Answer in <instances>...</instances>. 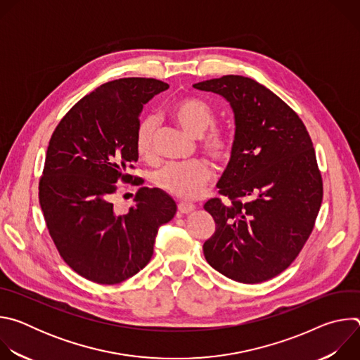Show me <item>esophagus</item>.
I'll return each mask as SVG.
<instances>
[{"label": "esophagus", "instance_id": "1", "mask_svg": "<svg viewBox=\"0 0 360 360\" xmlns=\"http://www.w3.org/2000/svg\"><path fill=\"white\" fill-rule=\"evenodd\" d=\"M195 210H196V207H195L193 203H191V202H181V203H178V211L181 214H191Z\"/></svg>", "mask_w": 360, "mask_h": 360}]
</instances>
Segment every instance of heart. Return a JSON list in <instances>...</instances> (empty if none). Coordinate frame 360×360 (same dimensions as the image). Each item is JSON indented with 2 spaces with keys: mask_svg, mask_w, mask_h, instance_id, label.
<instances>
[{
  "mask_svg": "<svg viewBox=\"0 0 360 360\" xmlns=\"http://www.w3.org/2000/svg\"><path fill=\"white\" fill-rule=\"evenodd\" d=\"M171 114L175 121L192 136H202V148L218 164H226L233 152L232 135L215 124V110L210 102L198 96H185L174 102ZM158 121L153 115L142 118L135 129L136 153L149 160L153 155V142ZM212 176V168L207 161L168 162L153 172L152 182L164 192L182 199L198 198Z\"/></svg>",
  "mask_w": 360,
  "mask_h": 360,
  "instance_id": "1",
  "label": "heart"
}]
</instances>
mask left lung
<instances>
[{
    "instance_id": "1",
    "label": "left lung",
    "mask_w": 360,
    "mask_h": 360,
    "mask_svg": "<svg viewBox=\"0 0 360 360\" xmlns=\"http://www.w3.org/2000/svg\"><path fill=\"white\" fill-rule=\"evenodd\" d=\"M224 96L235 114L231 161L219 193L203 205L215 221L207 262L240 283L283 272L311 236L323 198L312 139L297 114L252 78L224 75L193 84Z\"/></svg>"
}]
</instances>
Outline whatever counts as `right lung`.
<instances>
[{"mask_svg": "<svg viewBox=\"0 0 360 360\" xmlns=\"http://www.w3.org/2000/svg\"><path fill=\"white\" fill-rule=\"evenodd\" d=\"M169 85L153 78H121L85 95L57 125L39 179V205L64 262L82 278L115 285L143 269L158 228L176 214L158 188H139L135 207L118 214L117 182L138 161L135 129L143 104Z\"/></svg>", "mask_w": 360, "mask_h": 360, "instance_id": "1", "label": "right lung"}]
</instances>
